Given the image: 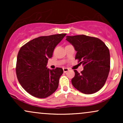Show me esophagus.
<instances>
[{
  "label": "esophagus",
  "mask_w": 123,
  "mask_h": 123,
  "mask_svg": "<svg viewBox=\"0 0 123 123\" xmlns=\"http://www.w3.org/2000/svg\"><path fill=\"white\" fill-rule=\"evenodd\" d=\"M63 72L65 73L66 72H68L69 70V69L67 68H63Z\"/></svg>",
  "instance_id": "1"
}]
</instances>
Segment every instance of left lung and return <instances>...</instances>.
<instances>
[{
	"label": "left lung",
	"mask_w": 123,
	"mask_h": 123,
	"mask_svg": "<svg viewBox=\"0 0 123 123\" xmlns=\"http://www.w3.org/2000/svg\"><path fill=\"white\" fill-rule=\"evenodd\" d=\"M66 40L77 51L75 59L82 63L83 70L72 79L74 88L83 94H91L105 85L110 71V53L108 47L97 37L84 35L67 36Z\"/></svg>",
	"instance_id": "left-lung-1"
}]
</instances>
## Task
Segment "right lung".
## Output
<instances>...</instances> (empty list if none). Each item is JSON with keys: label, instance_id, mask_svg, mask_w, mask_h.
<instances>
[{"label": "right lung", "instance_id": "add662e5", "mask_svg": "<svg viewBox=\"0 0 123 123\" xmlns=\"http://www.w3.org/2000/svg\"><path fill=\"white\" fill-rule=\"evenodd\" d=\"M66 35L40 36L21 47L15 68L17 77L22 88L31 95L47 98L57 90L63 69L50 70L46 66L55 47Z\"/></svg>", "mask_w": 123, "mask_h": 123}]
</instances>
